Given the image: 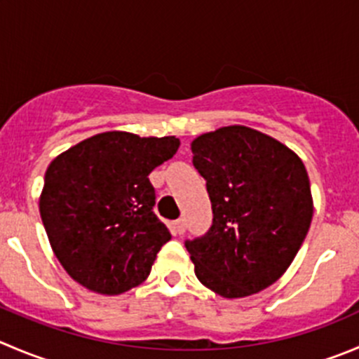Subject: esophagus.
I'll return each mask as SVG.
<instances>
[{
  "label": "esophagus",
  "mask_w": 359,
  "mask_h": 359,
  "mask_svg": "<svg viewBox=\"0 0 359 359\" xmlns=\"http://www.w3.org/2000/svg\"><path fill=\"white\" fill-rule=\"evenodd\" d=\"M173 228H175V233L182 235V233L186 231V221H184V219H177V221L173 222Z\"/></svg>",
  "instance_id": "obj_1"
}]
</instances>
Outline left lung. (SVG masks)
<instances>
[{
	"mask_svg": "<svg viewBox=\"0 0 359 359\" xmlns=\"http://www.w3.org/2000/svg\"><path fill=\"white\" fill-rule=\"evenodd\" d=\"M214 221L187 240L194 273L222 298H245L283 277L311 228V180L297 152L252 128H219L191 142Z\"/></svg>",
	"mask_w": 359,
	"mask_h": 359,
	"instance_id": "1",
	"label": "left lung"
}]
</instances>
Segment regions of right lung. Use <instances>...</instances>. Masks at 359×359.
Masks as SVG:
<instances>
[{"label":"right lung","instance_id":"obj_1","mask_svg":"<svg viewBox=\"0 0 359 359\" xmlns=\"http://www.w3.org/2000/svg\"><path fill=\"white\" fill-rule=\"evenodd\" d=\"M175 137L105 131L52 159L40 215L66 273L100 294H121L151 273L172 238L156 217L149 173L179 149Z\"/></svg>","mask_w":359,"mask_h":359}]
</instances>
